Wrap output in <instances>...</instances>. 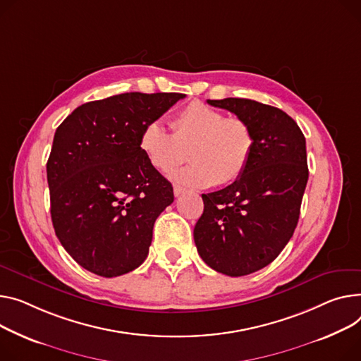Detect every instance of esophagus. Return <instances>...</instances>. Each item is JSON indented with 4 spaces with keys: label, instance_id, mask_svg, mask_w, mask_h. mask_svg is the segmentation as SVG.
<instances>
[{
    "label": "esophagus",
    "instance_id": "1",
    "mask_svg": "<svg viewBox=\"0 0 361 361\" xmlns=\"http://www.w3.org/2000/svg\"><path fill=\"white\" fill-rule=\"evenodd\" d=\"M183 193H184V188H183V187L174 185V196H176V197H180Z\"/></svg>",
    "mask_w": 361,
    "mask_h": 361
}]
</instances>
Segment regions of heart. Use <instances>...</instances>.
<instances>
[{
  "label": "heart",
  "mask_w": 361,
  "mask_h": 361,
  "mask_svg": "<svg viewBox=\"0 0 361 361\" xmlns=\"http://www.w3.org/2000/svg\"><path fill=\"white\" fill-rule=\"evenodd\" d=\"M139 148L152 168L170 173L185 159L191 164L171 174L187 187L228 185L241 177L254 152V133L245 120L202 102H191L173 120V133L159 120L142 128Z\"/></svg>",
  "instance_id": "1"
}]
</instances>
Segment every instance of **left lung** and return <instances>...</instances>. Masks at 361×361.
Returning <instances> with one entry per match:
<instances>
[{"mask_svg": "<svg viewBox=\"0 0 361 361\" xmlns=\"http://www.w3.org/2000/svg\"><path fill=\"white\" fill-rule=\"evenodd\" d=\"M207 103L245 120L254 152L236 181L202 195L204 210L195 243L213 270L247 276L269 266L293 236L309 177L306 140L295 120L277 107L248 99Z\"/></svg>", "mask_w": 361, "mask_h": 361, "instance_id": "left-lung-1", "label": "left lung"}]
</instances>
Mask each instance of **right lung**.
<instances>
[{"label": "right lung", "mask_w": 361, "mask_h": 361, "mask_svg": "<svg viewBox=\"0 0 361 361\" xmlns=\"http://www.w3.org/2000/svg\"><path fill=\"white\" fill-rule=\"evenodd\" d=\"M185 94L125 92L72 111L46 164L55 233L85 270L126 274L145 261L173 185L139 148L142 128Z\"/></svg>", "instance_id": "obj_1"}]
</instances>
